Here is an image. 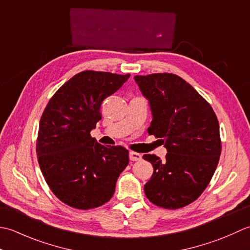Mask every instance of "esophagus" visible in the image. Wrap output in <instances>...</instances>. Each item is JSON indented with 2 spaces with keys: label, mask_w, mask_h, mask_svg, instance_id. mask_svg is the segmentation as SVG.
I'll return each instance as SVG.
<instances>
[{
  "label": "esophagus",
  "mask_w": 250,
  "mask_h": 250,
  "mask_svg": "<svg viewBox=\"0 0 250 250\" xmlns=\"http://www.w3.org/2000/svg\"><path fill=\"white\" fill-rule=\"evenodd\" d=\"M129 159L130 161H140L141 160V154L136 153V152H129Z\"/></svg>",
  "instance_id": "1"
}]
</instances>
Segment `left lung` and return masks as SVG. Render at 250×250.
I'll use <instances>...</instances> for the list:
<instances>
[{
	"mask_svg": "<svg viewBox=\"0 0 250 250\" xmlns=\"http://www.w3.org/2000/svg\"><path fill=\"white\" fill-rule=\"evenodd\" d=\"M134 79L150 104L152 122L147 132L161 138L167 150L165 160L144 155L153 166L145 193L160 207H185L202 194L217 168L221 153L217 116L180 76L154 73Z\"/></svg>",
	"mask_w": 250,
	"mask_h": 250,
	"instance_id": "left-lung-1",
	"label": "left lung"
}]
</instances>
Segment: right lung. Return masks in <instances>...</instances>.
Wrapping results in <instances>:
<instances>
[{"mask_svg":"<svg viewBox=\"0 0 250 250\" xmlns=\"http://www.w3.org/2000/svg\"><path fill=\"white\" fill-rule=\"evenodd\" d=\"M130 74L83 71L56 91L40 121L37 154L50 190L61 202L91 209L109 202L128 165V150L98 144L90 131L100 106Z\"/></svg>","mask_w":250,"mask_h":250,"instance_id":"1","label":"right lung"}]
</instances>
